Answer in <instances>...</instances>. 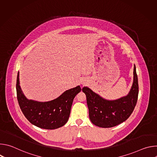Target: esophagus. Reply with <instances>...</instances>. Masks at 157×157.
Returning <instances> with one entry per match:
<instances>
[{
    "mask_svg": "<svg viewBox=\"0 0 157 157\" xmlns=\"http://www.w3.org/2000/svg\"><path fill=\"white\" fill-rule=\"evenodd\" d=\"M83 84H85V83H84V82H83Z\"/></svg>",
    "mask_w": 157,
    "mask_h": 157,
    "instance_id": "1",
    "label": "esophagus"
}]
</instances>
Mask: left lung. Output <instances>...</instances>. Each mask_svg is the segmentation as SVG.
I'll return each instance as SVG.
<instances>
[{"label": "left lung", "instance_id": "left-lung-1", "mask_svg": "<svg viewBox=\"0 0 157 157\" xmlns=\"http://www.w3.org/2000/svg\"><path fill=\"white\" fill-rule=\"evenodd\" d=\"M89 109V116L91 122L96 126L110 128L125 121L135 108L139 94L138 78L134 64L133 81L130 91L126 96L116 100H106L93 92L91 89L84 87Z\"/></svg>", "mask_w": 157, "mask_h": 157}]
</instances>
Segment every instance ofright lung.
<instances>
[{
    "label": "right lung",
    "instance_id": "1",
    "mask_svg": "<svg viewBox=\"0 0 157 157\" xmlns=\"http://www.w3.org/2000/svg\"><path fill=\"white\" fill-rule=\"evenodd\" d=\"M17 96L20 107L25 117L33 125L44 129H56L68 121L73 101L81 89L79 86L64 92L58 98L48 102L29 100L22 93L17 75Z\"/></svg>",
    "mask_w": 157,
    "mask_h": 157
}]
</instances>
